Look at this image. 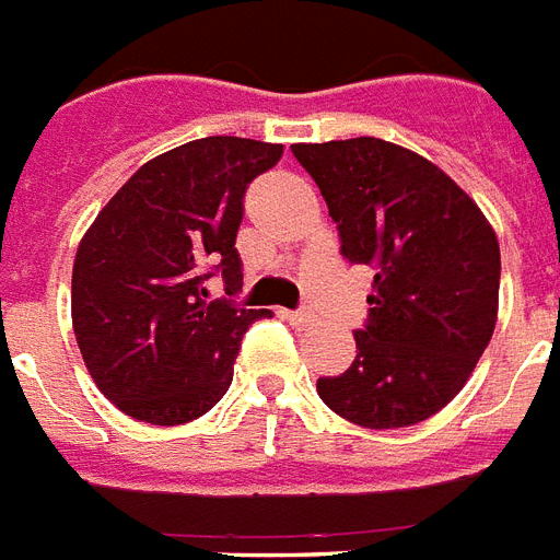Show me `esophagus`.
I'll return each mask as SVG.
<instances>
[{"instance_id": "1", "label": "esophagus", "mask_w": 560, "mask_h": 560, "mask_svg": "<svg viewBox=\"0 0 560 560\" xmlns=\"http://www.w3.org/2000/svg\"><path fill=\"white\" fill-rule=\"evenodd\" d=\"M283 317L294 326H303V324H308V320H312V315H308V312H303V308H294V312H283Z\"/></svg>"}]
</instances>
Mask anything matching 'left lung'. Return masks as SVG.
<instances>
[{
    "mask_svg": "<svg viewBox=\"0 0 560 560\" xmlns=\"http://www.w3.org/2000/svg\"><path fill=\"white\" fill-rule=\"evenodd\" d=\"M338 225L343 259L373 266L350 370L317 396L364 428H407L448 405L498 320L500 245L436 164L382 138L294 144Z\"/></svg>",
    "mask_w": 560,
    "mask_h": 560,
    "instance_id": "1",
    "label": "left lung"
}]
</instances>
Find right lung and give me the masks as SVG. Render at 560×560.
Returning a JSON list of instances; mask_svg holds the SVG:
<instances>
[{"mask_svg": "<svg viewBox=\"0 0 560 560\" xmlns=\"http://www.w3.org/2000/svg\"><path fill=\"white\" fill-rule=\"evenodd\" d=\"M283 147L213 136L147 161L97 213L74 257L80 355L112 405L150 424L199 419L231 387L245 329L236 231L245 190ZM222 276L226 298L210 302Z\"/></svg>", "mask_w": 560, "mask_h": 560, "instance_id": "1", "label": "right lung"}]
</instances>
